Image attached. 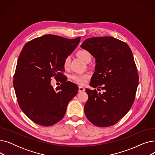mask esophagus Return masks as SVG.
<instances>
[{
  "instance_id": "obj_1",
  "label": "esophagus",
  "mask_w": 155,
  "mask_h": 155,
  "mask_svg": "<svg viewBox=\"0 0 155 155\" xmlns=\"http://www.w3.org/2000/svg\"><path fill=\"white\" fill-rule=\"evenodd\" d=\"M84 91H85V88L83 87L80 86L78 87V92H84Z\"/></svg>"
}]
</instances>
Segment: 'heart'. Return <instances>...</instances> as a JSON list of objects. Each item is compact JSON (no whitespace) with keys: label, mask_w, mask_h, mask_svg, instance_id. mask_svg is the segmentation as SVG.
Wrapping results in <instances>:
<instances>
[{"label":"heart","mask_w":155,"mask_h":155,"mask_svg":"<svg viewBox=\"0 0 155 155\" xmlns=\"http://www.w3.org/2000/svg\"><path fill=\"white\" fill-rule=\"evenodd\" d=\"M77 55L79 58H80L85 63H87L89 60H91L92 58L91 53L85 50L78 51L77 52ZM70 60L71 58L70 56H67L66 58L64 59L63 62V66L65 68H68L70 63ZM88 77V75L86 74V73H84V74H73L71 75V79L79 85H84L87 82V80Z\"/></svg>","instance_id":"b5f03b06"}]
</instances>
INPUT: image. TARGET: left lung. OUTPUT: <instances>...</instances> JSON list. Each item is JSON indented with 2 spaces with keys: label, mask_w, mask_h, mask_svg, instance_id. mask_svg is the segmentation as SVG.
<instances>
[{
  "label": "left lung",
  "mask_w": 155,
  "mask_h": 155,
  "mask_svg": "<svg viewBox=\"0 0 155 155\" xmlns=\"http://www.w3.org/2000/svg\"><path fill=\"white\" fill-rule=\"evenodd\" d=\"M80 47L95 59V72L86 88L88 99L84 106L88 120L98 127L116 124L131 109L139 84V77L131 48L109 36L85 39Z\"/></svg>",
  "instance_id": "1"
}]
</instances>
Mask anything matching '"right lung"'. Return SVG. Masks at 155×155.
<instances>
[{
  "label": "right lung",
  "instance_id": "right-lung-1",
  "mask_svg": "<svg viewBox=\"0 0 155 155\" xmlns=\"http://www.w3.org/2000/svg\"><path fill=\"white\" fill-rule=\"evenodd\" d=\"M80 37L67 39L46 35L32 39L22 48L18 60L13 85L19 105L34 123L50 126L62 119L78 86L65 80L56 90L53 77L63 75V62L78 46Z\"/></svg>",
  "mask_w": 155,
  "mask_h": 155
}]
</instances>
